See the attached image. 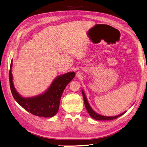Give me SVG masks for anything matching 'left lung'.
Listing matches in <instances>:
<instances>
[{
  "label": "left lung",
  "mask_w": 147,
  "mask_h": 147,
  "mask_svg": "<svg viewBox=\"0 0 147 147\" xmlns=\"http://www.w3.org/2000/svg\"><path fill=\"white\" fill-rule=\"evenodd\" d=\"M82 93H83V100H84V102L85 107H86L89 115L93 119H95V120H114V119H116V118L121 117V116H122L124 113H125L126 111L122 113L120 115L115 116V117H105V116H102V115H100L99 114H97L96 113H95L93 110V109L91 108L89 103H88L87 99L86 98V96H85L83 91H82Z\"/></svg>",
  "instance_id": "obj_1"
}]
</instances>
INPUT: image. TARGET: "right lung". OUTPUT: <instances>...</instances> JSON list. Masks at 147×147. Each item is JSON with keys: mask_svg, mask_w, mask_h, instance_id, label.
<instances>
[{"mask_svg": "<svg viewBox=\"0 0 147 147\" xmlns=\"http://www.w3.org/2000/svg\"><path fill=\"white\" fill-rule=\"evenodd\" d=\"M11 63L9 71L10 88L15 100L26 111L34 115L49 118L55 115L59 110L60 100L64 90L75 76V73L70 72L57 77L45 93L33 98H25L20 96L12 82Z\"/></svg>", "mask_w": 147, "mask_h": 147, "instance_id": "add662e5", "label": "right lung"}]
</instances>
